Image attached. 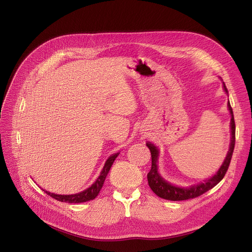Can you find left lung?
<instances>
[{
	"label": "left lung",
	"instance_id": "8db88e82",
	"mask_svg": "<svg viewBox=\"0 0 252 252\" xmlns=\"http://www.w3.org/2000/svg\"><path fill=\"white\" fill-rule=\"evenodd\" d=\"M224 90L226 93H228L225 84H224ZM227 105L231 116V121H230L231 140H230L229 150H228V154L224 159L222 166H220V169L218 170V172L210 179L205 180L204 182L199 183V184L189 186V187H178V186L171 185L170 183L165 181L158 171V149L150 142L146 143L147 147L151 152V169L147 174L148 185L151 188L152 191H154L158 196L169 201H184L189 199H194V197H197L202 195L203 193L207 192L208 190L215 187L223 180L228 170V167H229L232 154H233V149H234V144H235V123H234V118H233V111L229 101H228Z\"/></svg>",
	"mask_w": 252,
	"mask_h": 252
}]
</instances>
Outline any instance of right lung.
Returning a JSON list of instances; mask_svg holds the SVG:
<instances>
[{
  "label": "right lung",
  "mask_w": 252,
  "mask_h": 252,
  "mask_svg": "<svg viewBox=\"0 0 252 252\" xmlns=\"http://www.w3.org/2000/svg\"><path fill=\"white\" fill-rule=\"evenodd\" d=\"M118 156H119V152H118V154H114V155L110 156L107 161H106L104 167H103V170L101 171L100 177L96 179V181L89 188H87L86 190H84V191H82L80 193L64 195V194L51 193L49 191H46V190H44V191L46 192L48 195H50L51 197H53V199H56L60 202H65V203H70V204L71 203H74V204L75 203H83V202L94 200L95 197L97 196L98 192H100V190L102 189V187L104 185L105 179H106V177H107V174H108V172L111 168L114 159L117 158Z\"/></svg>",
  "instance_id": "obj_1"
}]
</instances>
